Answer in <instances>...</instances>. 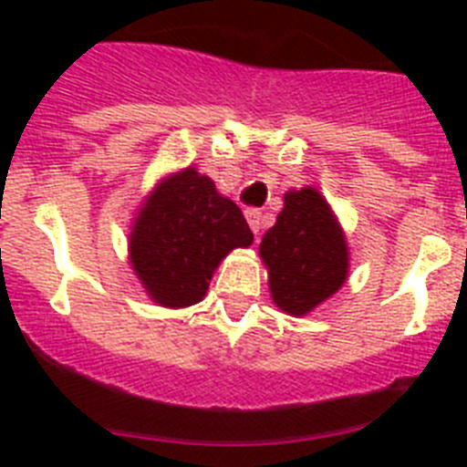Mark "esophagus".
<instances>
[{"instance_id": "esophagus-1", "label": "esophagus", "mask_w": 467, "mask_h": 467, "mask_svg": "<svg viewBox=\"0 0 467 467\" xmlns=\"http://www.w3.org/2000/svg\"><path fill=\"white\" fill-rule=\"evenodd\" d=\"M245 217H247V224H250V229L254 231V234H259L262 231V213L254 208L245 210Z\"/></svg>"}]
</instances>
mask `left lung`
Instances as JSON below:
<instances>
[{"label": "left lung", "instance_id": "1", "mask_svg": "<svg viewBox=\"0 0 467 467\" xmlns=\"http://www.w3.org/2000/svg\"><path fill=\"white\" fill-rule=\"evenodd\" d=\"M275 306L306 316L339 290L348 275L344 231L317 189L285 193V208L259 245Z\"/></svg>", "mask_w": 467, "mask_h": 467}]
</instances>
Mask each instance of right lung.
Masks as SVG:
<instances>
[{"label": "right lung", "instance_id": "obj_1", "mask_svg": "<svg viewBox=\"0 0 467 467\" xmlns=\"http://www.w3.org/2000/svg\"><path fill=\"white\" fill-rule=\"evenodd\" d=\"M241 208L193 168L161 180L133 222L128 253L144 292L168 308L198 304L234 247L253 245Z\"/></svg>", "mask_w": 467, "mask_h": 467}]
</instances>
